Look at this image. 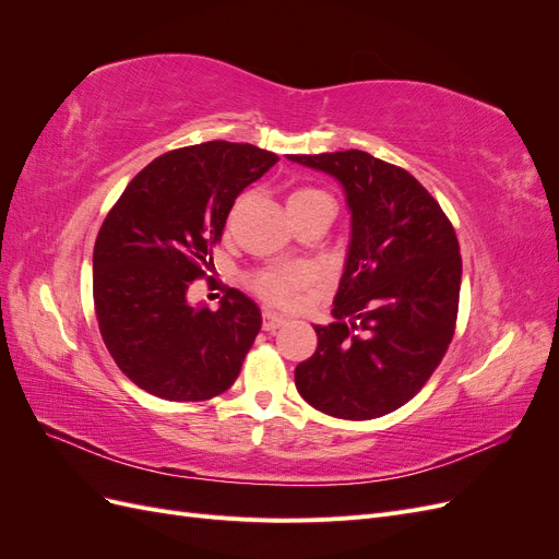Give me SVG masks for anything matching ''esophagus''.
<instances>
[{"label":"esophagus","instance_id":"obj_1","mask_svg":"<svg viewBox=\"0 0 559 559\" xmlns=\"http://www.w3.org/2000/svg\"><path fill=\"white\" fill-rule=\"evenodd\" d=\"M284 324H286V319H284L282 314L270 312V310L263 312V329H265V331H275V329H280V326H284Z\"/></svg>","mask_w":559,"mask_h":559}]
</instances>
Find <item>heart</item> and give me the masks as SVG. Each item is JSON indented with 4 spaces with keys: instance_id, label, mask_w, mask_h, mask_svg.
<instances>
[{
    "instance_id": "obj_1",
    "label": "heart",
    "mask_w": 559,
    "mask_h": 559,
    "mask_svg": "<svg viewBox=\"0 0 559 559\" xmlns=\"http://www.w3.org/2000/svg\"><path fill=\"white\" fill-rule=\"evenodd\" d=\"M321 200H331L324 191L312 189V186H302V189H296L289 195V210L292 207H302V205H312V202ZM308 273L300 267H273V270H263L257 277H253V289L257 294L267 300L270 306H280V308H289L296 302L298 292L306 286Z\"/></svg>"
}]
</instances>
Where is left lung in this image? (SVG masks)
<instances>
[{
    "instance_id": "left-lung-1",
    "label": "left lung",
    "mask_w": 559,
    "mask_h": 559,
    "mask_svg": "<svg viewBox=\"0 0 559 559\" xmlns=\"http://www.w3.org/2000/svg\"><path fill=\"white\" fill-rule=\"evenodd\" d=\"M341 181L352 214L335 321L296 366L312 408L373 419L408 403L445 357L460 308L462 257L441 205L411 173L359 148L289 156Z\"/></svg>"
}]
</instances>
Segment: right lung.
Here are the masks:
<instances>
[{
    "mask_svg": "<svg viewBox=\"0 0 559 559\" xmlns=\"http://www.w3.org/2000/svg\"><path fill=\"white\" fill-rule=\"evenodd\" d=\"M280 158L235 142H202L158 156L134 177L97 233L93 298L116 366L165 401H207L240 376L261 310L228 289L210 310L191 306L228 212Z\"/></svg>",
    "mask_w": 559,
    "mask_h": 559,
    "instance_id": "obj_1",
    "label": "right lung"
}]
</instances>
